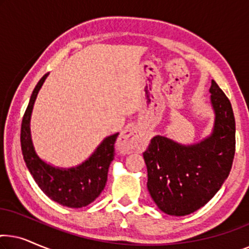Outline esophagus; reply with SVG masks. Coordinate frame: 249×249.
<instances>
[{"label": "esophagus", "mask_w": 249, "mask_h": 249, "mask_svg": "<svg viewBox=\"0 0 249 249\" xmlns=\"http://www.w3.org/2000/svg\"><path fill=\"white\" fill-rule=\"evenodd\" d=\"M145 135L141 129L137 127H131L122 131L118 141V147L122 152L129 153L132 151H137L144 145Z\"/></svg>", "instance_id": "34e87169"}]
</instances>
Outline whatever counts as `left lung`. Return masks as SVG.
Instances as JSON below:
<instances>
[{
	"label": "left lung",
	"mask_w": 249,
	"mask_h": 249,
	"mask_svg": "<svg viewBox=\"0 0 249 249\" xmlns=\"http://www.w3.org/2000/svg\"><path fill=\"white\" fill-rule=\"evenodd\" d=\"M212 132L185 145L156 135L142 153L147 166V189L162 212L183 216L203 207L229 176L236 149V122L230 101L212 80Z\"/></svg>",
	"instance_id": "obj_1"
}]
</instances>
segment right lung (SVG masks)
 Segmentation results:
<instances>
[{
  "label": "right lung",
  "instance_id": "add662e5",
  "mask_svg": "<svg viewBox=\"0 0 249 249\" xmlns=\"http://www.w3.org/2000/svg\"><path fill=\"white\" fill-rule=\"evenodd\" d=\"M47 76L49 73L44 74L36 85L22 118L20 142L23 160L35 182L49 198L63 206L80 209L94 202L104 189L119 132L105 137L86 161L72 168H59L40 159L33 144L30 119L37 94Z\"/></svg>",
  "mask_w": 249,
  "mask_h": 249
}]
</instances>
